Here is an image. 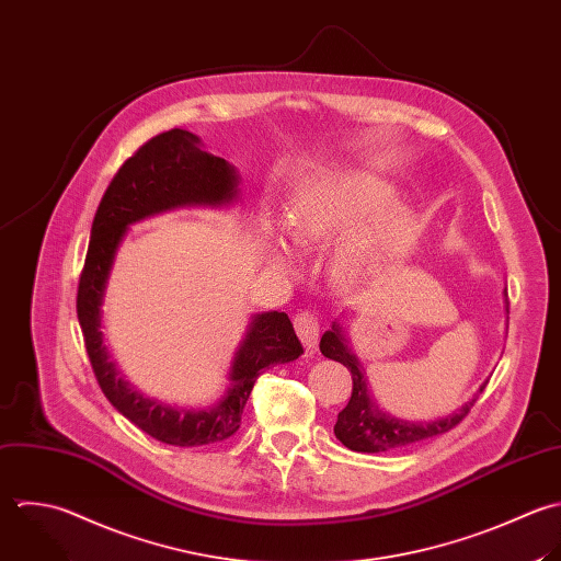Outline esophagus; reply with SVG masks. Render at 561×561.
I'll return each mask as SVG.
<instances>
[{
    "label": "esophagus",
    "mask_w": 561,
    "mask_h": 561,
    "mask_svg": "<svg viewBox=\"0 0 561 561\" xmlns=\"http://www.w3.org/2000/svg\"><path fill=\"white\" fill-rule=\"evenodd\" d=\"M295 332L299 334L306 350H314L319 341V319L312 312H299L295 317Z\"/></svg>",
    "instance_id": "1"
}]
</instances>
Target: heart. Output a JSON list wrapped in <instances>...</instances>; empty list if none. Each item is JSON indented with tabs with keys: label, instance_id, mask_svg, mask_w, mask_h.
<instances>
[{
	"label": "heart",
	"instance_id": "obj_1",
	"mask_svg": "<svg viewBox=\"0 0 561 561\" xmlns=\"http://www.w3.org/2000/svg\"><path fill=\"white\" fill-rule=\"evenodd\" d=\"M391 198V187L374 176L360 172L328 174L299 192L288 233L304 249L339 240L382 211ZM411 233L407 214L387 209L341 249L336 266L350 279L363 277L402 253L411 242ZM277 257L284 262L282 255Z\"/></svg>",
	"mask_w": 561,
	"mask_h": 561
}]
</instances>
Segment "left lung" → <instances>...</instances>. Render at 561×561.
Here are the masks:
<instances>
[{"mask_svg":"<svg viewBox=\"0 0 561 561\" xmlns=\"http://www.w3.org/2000/svg\"><path fill=\"white\" fill-rule=\"evenodd\" d=\"M505 304H507V314H510L507 290H505ZM319 347L325 358H332V360L345 365L352 374V380H354L352 398H350L347 407L339 413L334 435L345 448H350L354 453L398 450V448H407L411 444H417V442H424V439H431V437L453 431L455 426H459L466 420V415L472 411L474 402L479 400V393H483L485 385H488L485 382L479 389V393L472 398V402H468L466 407H461L457 413H453L448 417H442L435 422H407V420H398V417L385 413L369 398L365 369L360 367L356 354H352L350 341L345 339L343 328L336 321H334L332 330H328L321 336Z\"/></svg>","mask_w":561,"mask_h":561,"instance_id":"1","label":"left lung"}]
</instances>
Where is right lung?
Masks as SVG:
<instances>
[{
  "label": "right lung",
  "mask_w": 561,
  "mask_h": 561,
  "mask_svg": "<svg viewBox=\"0 0 561 561\" xmlns=\"http://www.w3.org/2000/svg\"><path fill=\"white\" fill-rule=\"evenodd\" d=\"M238 172L222 157L201 148V139L172 128L148 139L122 163L108 183L93 225L78 282L76 312L95 380L106 400L137 428L161 444L192 448L229 439L260 374L304 354L286 312L253 314L236 350L227 393L205 411H185L144 398L124 378L102 343L100 306L117 247L128 225L187 205H227L238 196Z\"/></svg>",
  "instance_id": "1"
}]
</instances>
